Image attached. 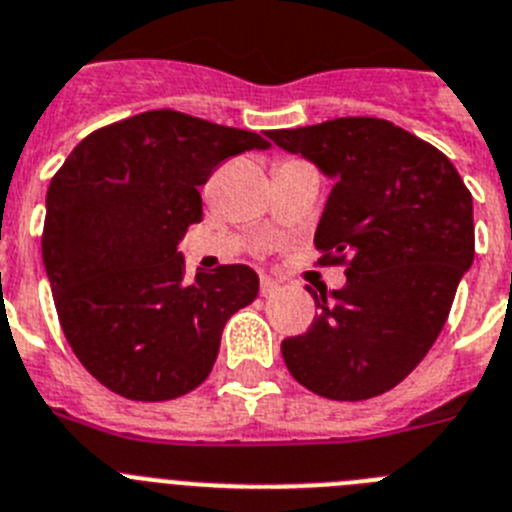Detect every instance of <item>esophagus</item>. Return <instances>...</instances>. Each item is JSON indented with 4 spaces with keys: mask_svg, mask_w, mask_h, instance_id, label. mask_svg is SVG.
<instances>
[{
    "mask_svg": "<svg viewBox=\"0 0 512 512\" xmlns=\"http://www.w3.org/2000/svg\"><path fill=\"white\" fill-rule=\"evenodd\" d=\"M278 288H281V281H275V278H270V275H262V281H260L262 296H273Z\"/></svg>",
    "mask_w": 512,
    "mask_h": 512,
    "instance_id": "obj_1",
    "label": "esophagus"
}]
</instances>
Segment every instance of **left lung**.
<instances>
[{
    "label": "left lung",
    "mask_w": 512,
    "mask_h": 512,
    "mask_svg": "<svg viewBox=\"0 0 512 512\" xmlns=\"http://www.w3.org/2000/svg\"><path fill=\"white\" fill-rule=\"evenodd\" d=\"M265 136L335 182L314 244L348 260L340 291L309 288L322 311L281 342L283 361L319 397H379L433 348L474 262L471 193L446 154L379 118Z\"/></svg>",
    "instance_id": "obj_1"
}]
</instances>
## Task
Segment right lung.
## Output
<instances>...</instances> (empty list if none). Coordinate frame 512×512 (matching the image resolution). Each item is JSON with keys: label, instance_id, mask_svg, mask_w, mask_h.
I'll return each instance as SVG.
<instances>
[{"label": "right lung", "instance_id": "add662e5", "mask_svg": "<svg viewBox=\"0 0 512 512\" xmlns=\"http://www.w3.org/2000/svg\"><path fill=\"white\" fill-rule=\"evenodd\" d=\"M270 144L252 131L149 110L90 133L48 185L43 265L71 350L110 391L164 402L211 373L221 332L252 304L247 265L198 268L177 252L203 219L198 188L224 159Z\"/></svg>", "mask_w": 512, "mask_h": 512}]
</instances>
